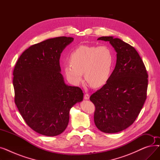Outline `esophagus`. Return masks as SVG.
Listing matches in <instances>:
<instances>
[{
	"instance_id": "obj_1",
	"label": "esophagus",
	"mask_w": 160,
	"mask_h": 160,
	"mask_svg": "<svg viewBox=\"0 0 160 160\" xmlns=\"http://www.w3.org/2000/svg\"><path fill=\"white\" fill-rule=\"evenodd\" d=\"M89 98V95L88 94V93L85 94V95H84V99H85V100H88Z\"/></svg>"
}]
</instances>
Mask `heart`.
I'll return each instance as SVG.
<instances>
[{
    "label": "heart",
    "mask_w": 160,
    "mask_h": 160,
    "mask_svg": "<svg viewBox=\"0 0 160 160\" xmlns=\"http://www.w3.org/2000/svg\"><path fill=\"white\" fill-rule=\"evenodd\" d=\"M70 64L64 66L69 82L78 86L83 72L89 83L95 88L104 86L110 77L114 63L112 50L106 46L80 45L69 55Z\"/></svg>",
    "instance_id": "obj_1"
}]
</instances>
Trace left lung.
<instances>
[{"label":"left lung","instance_id":"8db88e82","mask_svg":"<svg viewBox=\"0 0 160 160\" xmlns=\"http://www.w3.org/2000/svg\"><path fill=\"white\" fill-rule=\"evenodd\" d=\"M117 52L115 67L102 88L91 95L94 121L98 130L112 133L125 130L136 121L147 98L148 74L136 50L119 38L103 36Z\"/></svg>","mask_w":160,"mask_h":160}]
</instances>
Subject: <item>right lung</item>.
I'll list each match as a JSON object with an SVG mask.
<instances>
[{
	"instance_id": "add662e5",
	"label": "right lung",
	"mask_w": 160,
	"mask_h": 160,
	"mask_svg": "<svg viewBox=\"0 0 160 160\" xmlns=\"http://www.w3.org/2000/svg\"><path fill=\"white\" fill-rule=\"evenodd\" d=\"M73 40L62 36L32 45L15 66V103L26 123L41 135L62 133L71 108L83 100L82 89L66 85L60 72L61 53Z\"/></svg>"
}]
</instances>
